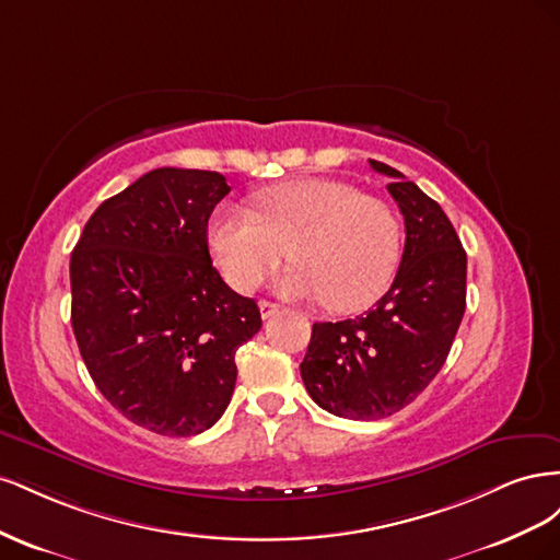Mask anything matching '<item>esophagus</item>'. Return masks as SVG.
I'll return each instance as SVG.
<instances>
[{
	"label": "esophagus",
	"mask_w": 560,
	"mask_h": 560,
	"mask_svg": "<svg viewBox=\"0 0 560 560\" xmlns=\"http://www.w3.org/2000/svg\"><path fill=\"white\" fill-rule=\"evenodd\" d=\"M278 308H280V306H278V303H273V301H268V299H261V301H259L261 317H270Z\"/></svg>",
	"instance_id": "obj_1"
}]
</instances>
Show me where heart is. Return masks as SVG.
I'll return each mask as SVG.
<instances>
[{
  "mask_svg": "<svg viewBox=\"0 0 560 560\" xmlns=\"http://www.w3.org/2000/svg\"><path fill=\"white\" fill-rule=\"evenodd\" d=\"M257 214L222 206L208 224V243L235 290H254L290 252L296 264L280 278L282 292L327 301L336 311L374 303L399 264L395 212L374 196L336 179L303 177L254 196Z\"/></svg>",
  "mask_w": 560,
  "mask_h": 560,
  "instance_id": "b5f03b06",
  "label": "heart"
}]
</instances>
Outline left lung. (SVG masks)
Segmentation results:
<instances>
[{
  "label": "left lung",
  "instance_id": "8db88e82",
  "mask_svg": "<svg viewBox=\"0 0 560 560\" xmlns=\"http://www.w3.org/2000/svg\"><path fill=\"white\" fill-rule=\"evenodd\" d=\"M404 214L406 243L389 290L364 315L315 322L301 378L322 409L378 420L409 406L444 366L465 315L467 254L446 212L381 161Z\"/></svg>",
  "mask_w": 560,
  "mask_h": 560
}]
</instances>
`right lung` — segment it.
<instances>
[{"instance_id": "1", "label": "right lung", "mask_w": 560, "mask_h": 560, "mask_svg": "<svg viewBox=\"0 0 560 560\" xmlns=\"http://www.w3.org/2000/svg\"><path fill=\"white\" fill-rule=\"evenodd\" d=\"M231 191L210 171L159 167L107 198L72 252V329L100 393L163 436L206 432L231 401L254 299L212 266L208 219Z\"/></svg>"}]
</instances>
